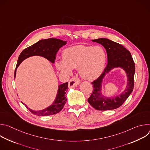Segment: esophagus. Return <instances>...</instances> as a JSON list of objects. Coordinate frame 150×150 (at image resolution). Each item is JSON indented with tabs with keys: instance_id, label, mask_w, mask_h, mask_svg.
<instances>
[{
	"instance_id": "1",
	"label": "esophagus",
	"mask_w": 150,
	"mask_h": 150,
	"mask_svg": "<svg viewBox=\"0 0 150 150\" xmlns=\"http://www.w3.org/2000/svg\"><path fill=\"white\" fill-rule=\"evenodd\" d=\"M80 83V80L77 78H72L70 79L69 81V84H68V87L69 88H74L77 87L78 85Z\"/></svg>"
}]
</instances>
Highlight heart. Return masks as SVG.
Wrapping results in <instances>:
<instances>
[{
    "mask_svg": "<svg viewBox=\"0 0 150 150\" xmlns=\"http://www.w3.org/2000/svg\"><path fill=\"white\" fill-rule=\"evenodd\" d=\"M105 62L106 53L101 46L77 45L64 50L63 59L56 65L59 71L68 74L72 69H78L82 78L93 80L102 74Z\"/></svg>",
    "mask_w": 150,
    "mask_h": 150,
    "instance_id": "heart-1",
    "label": "heart"
}]
</instances>
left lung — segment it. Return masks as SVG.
I'll list each match as a JSON object with an SVG mask.
<instances>
[{
    "label": "left lung",
    "mask_w": 150,
    "mask_h": 150,
    "mask_svg": "<svg viewBox=\"0 0 150 150\" xmlns=\"http://www.w3.org/2000/svg\"><path fill=\"white\" fill-rule=\"evenodd\" d=\"M101 45L108 54V65L101 76L93 81V91L88 98L90 104L98 110H109L121 106L129 96L134 89L135 63L129 51L122 45L105 38L92 40ZM121 68L127 75V85L124 91L115 96L107 97L103 95L102 83L105 75L113 69Z\"/></svg>",
    "instance_id": "8db88e82"
}]
</instances>
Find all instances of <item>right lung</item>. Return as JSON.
<instances>
[{"label": "right lung", "instance_id": "add662e5", "mask_svg": "<svg viewBox=\"0 0 150 150\" xmlns=\"http://www.w3.org/2000/svg\"><path fill=\"white\" fill-rule=\"evenodd\" d=\"M67 43V41L57 38H50L48 39L41 40L33 45L24 49L19 56L14 73V78H15L16 77V69L21 62L30 57L34 56H42L47 59L51 63H54L57 52L60 47L63 46H65ZM68 82H67L59 85L55 100L53 103L48 106L47 108L40 110H34L29 108L26 104H25V105L32 113L35 115L44 116L55 115L62 110L66 103V91L68 88Z\"/></svg>", "mask_w": 150, "mask_h": 150}]
</instances>
